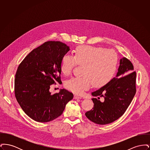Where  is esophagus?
Masks as SVG:
<instances>
[{"label": "esophagus", "instance_id": "34e87169", "mask_svg": "<svg viewBox=\"0 0 150 150\" xmlns=\"http://www.w3.org/2000/svg\"><path fill=\"white\" fill-rule=\"evenodd\" d=\"M74 99H81V97H80V96H79L78 95H74Z\"/></svg>", "mask_w": 150, "mask_h": 150}]
</instances>
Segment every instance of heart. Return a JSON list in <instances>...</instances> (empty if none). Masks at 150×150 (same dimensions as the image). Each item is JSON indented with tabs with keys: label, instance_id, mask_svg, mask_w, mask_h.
I'll return each instance as SVG.
<instances>
[{
	"label": "heart",
	"instance_id": "obj_1",
	"mask_svg": "<svg viewBox=\"0 0 150 150\" xmlns=\"http://www.w3.org/2000/svg\"><path fill=\"white\" fill-rule=\"evenodd\" d=\"M118 58L116 52L102 47L80 45L74 52V57H62L61 71L68 75L77 65H84L83 76L72 77L66 81L65 87L77 94H82L93 83L95 86L106 84L112 78L117 69Z\"/></svg>",
	"mask_w": 150,
	"mask_h": 150
}]
</instances>
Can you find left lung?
Returning a JSON list of instances; mask_svg holds the SVG:
<instances>
[{
	"label": "left lung",
	"instance_id": "1",
	"mask_svg": "<svg viewBox=\"0 0 150 150\" xmlns=\"http://www.w3.org/2000/svg\"><path fill=\"white\" fill-rule=\"evenodd\" d=\"M132 63L127 58L120 61L116 77L92 94L97 98L92 100L94 106L86 113L93 122L105 125L111 123L124 114L136 93V72ZM103 97L104 101L99 100Z\"/></svg>",
	"mask_w": 150,
	"mask_h": 150
}]
</instances>
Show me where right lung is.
Returning a JSON list of instances; mask_svg holds the SVG:
<instances>
[{
  "label": "right lung",
  "mask_w": 150,
  "mask_h": 150,
  "mask_svg": "<svg viewBox=\"0 0 150 150\" xmlns=\"http://www.w3.org/2000/svg\"><path fill=\"white\" fill-rule=\"evenodd\" d=\"M69 50L61 42H46L29 53L17 68L15 97L25 113L35 121L54 120L73 98L72 93L64 89L53 94L50 92L51 85L61 82V60Z\"/></svg>",
  "instance_id": "obj_1"
}]
</instances>
